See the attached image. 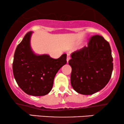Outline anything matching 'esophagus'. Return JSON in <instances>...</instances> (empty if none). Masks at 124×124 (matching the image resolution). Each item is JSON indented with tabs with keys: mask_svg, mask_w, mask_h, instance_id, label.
<instances>
[{
	"mask_svg": "<svg viewBox=\"0 0 124 124\" xmlns=\"http://www.w3.org/2000/svg\"><path fill=\"white\" fill-rule=\"evenodd\" d=\"M70 59V55H69V54H67V59H66V60H67V62H68V61H69V59Z\"/></svg>",
	"mask_w": 124,
	"mask_h": 124,
	"instance_id": "1",
	"label": "esophagus"
}]
</instances>
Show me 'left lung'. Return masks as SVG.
<instances>
[{"label": "left lung", "mask_w": 124, "mask_h": 124, "mask_svg": "<svg viewBox=\"0 0 124 124\" xmlns=\"http://www.w3.org/2000/svg\"><path fill=\"white\" fill-rule=\"evenodd\" d=\"M71 58L69 61L72 67L71 85L78 93L93 94L108 83L113 59L109 44L103 37H91L87 46L73 52Z\"/></svg>", "instance_id": "left-lung-1"}]
</instances>
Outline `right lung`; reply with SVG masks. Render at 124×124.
<instances>
[{"instance_id":"right-lung-1","label":"right lung","mask_w":124,"mask_h":124,"mask_svg":"<svg viewBox=\"0 0 124 124\" xmlns=\"http://www.w3.org/2000/svg\"><path fill=\"white\" fill-rule=\"evenodd\" d=\"M32 31L25 34L14 55L13 72L18 86L28 95L42 96L50 92L58 71L66 63V54L58 59L36 55L31 49Z\"/></svg>"}]
</instances>
